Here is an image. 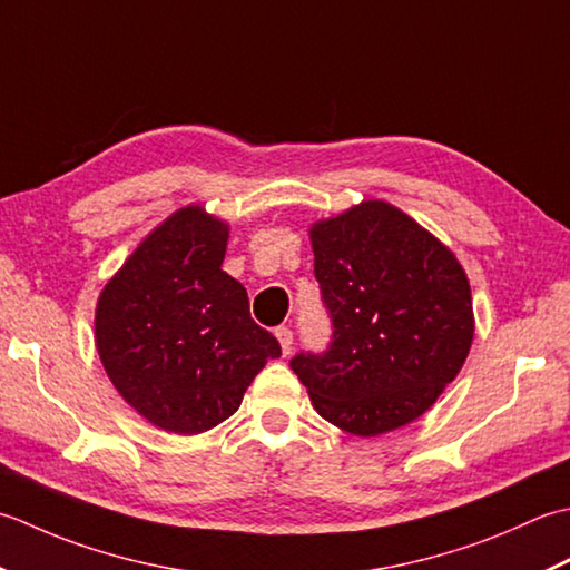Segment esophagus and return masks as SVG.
Wrapping results in <instances>:
<instances>
[{
	"instance_id": "obj_1",
	"label": "esophagus",
	"mask_w": 570,
	"mask_h": 570,
	"mask_svg": "<svg viewBox=\"0 0 570 570\" xmlns=\"http://www.w3.org/2000/svg\"><path fill=\"white\" fill-rule=\"evenodd\" d=\"M275 336H277V342H281L283 354L287 356L289 350H293V332H289L287 327H277V330H275Z\"/></svg>"
}]
</instances>
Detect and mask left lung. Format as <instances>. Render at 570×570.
<instances>
[{
	"mask_svg": "<svg viewBox=\"0 0 570 570\" xmlns=\"http://www.w3.org/2000/svg\"><path fill=\"white\" fill-rule=\"evenodd\" d=\"M309 243L334 327L327 354L289 362L312 405L362 438L413 423L460 374L474 340L458 255L381 199L315 220Z\"/></svg>",
	"mask_w": 570,
	"mask_h": 570,
	"instance_id": "obj_1",
	"label": "left lung"
}]
</instances>
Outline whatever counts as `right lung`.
Instances as JSON below:
<instances>
[{"instance_id": "add662e5", "label": "right lung", "mask_w": 570, "mask_h": 570, "mask_svg": "<svg viewBox=\"0 0 570 570\" xmlns=\"http://www.w3.org/2000/svg\"><path fill=\"white\" fill-rule=\"evenodd\" d=\"M228 224L177 208L100 289L96 350L125 403L159 431L199 435L238 411L255 374L281 356L250 320L248 293L220 271Z\"/></svg>"}]
</instances>
